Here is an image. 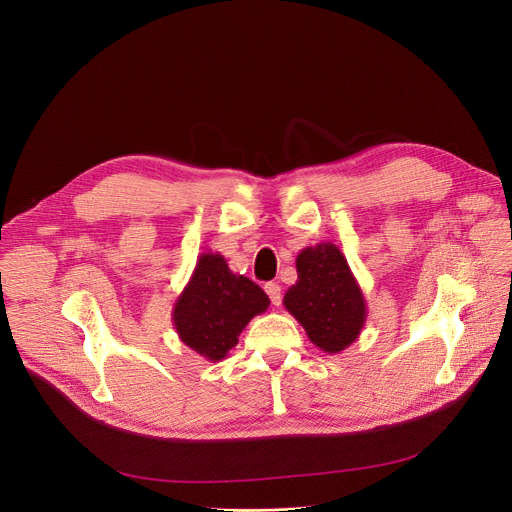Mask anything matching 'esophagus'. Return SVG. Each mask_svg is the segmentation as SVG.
Listing matches in <instances>:
<instances>
[{
	"label": "esophagus",
	"mask_w": 512,
	"mask_h": 512,
	"mask_svg": "<svg viewBox=\"0 0 512 512\" xmlns=\"http://www.w3.org/2000/svg\"><path fill=\"white\" fill-rule=\"evenodd\" d=\"M265 292H267V297H270L272 305L278 307L282 303V288H280L278 282H267L265 284Z\"/></svg>",
	"instance_id": "esophagus-1"
}]
</instances>
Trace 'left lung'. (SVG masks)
<instances>
[{
  "mask_svg": "<svg viewBox=\"0 0 512 512\" xmlns=\"http://www.w3.org/2000/svg\"><path fill=\"white\" fill-rule=\"evenodd\" d=\"M297 284L284 294L286 311L305 328L307 338L328 355L351 346L367 321L363 290L344 253L319 242L297 255Z\"/></svg>",
  "mask_w": 512,
  "mask_h": 512,
  "instance_id": "left-lung-1",
  "label": "left lung"
}]
</instances>
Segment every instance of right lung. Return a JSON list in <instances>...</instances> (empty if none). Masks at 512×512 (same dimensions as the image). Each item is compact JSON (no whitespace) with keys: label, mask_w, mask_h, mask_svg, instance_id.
Listing matches in <instances>:
<instances>
[{"label":"right lung","mask_w":512,"mask_h":512,"mask_svg":"<svg viewBox=\"0 0 512 512\" xmlns=\"http://www.w3.org/2000/svg\"><path fill=\"white\" fill-rule=\"evenodd\" d=\"M267 307L270 299L253 280L232 274L220 253L205 251L178 294L172 324L191 351L215 363L226 359L249 321Z\"/></svg>","instance_id":"right-lung-1"}]
</instances>
